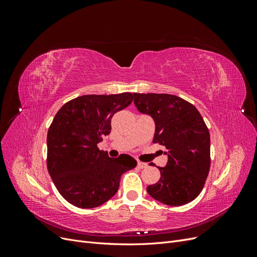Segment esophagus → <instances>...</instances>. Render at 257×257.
<instances>
[{
	"label": "esophagus",
	"instance_id": "obj_1",
	"mask_svg": "<svg viewBox=\"0 0 257 257\" xmlns=\"http://www.w3.org/2000/svg\"><path fill=\"white\" fill-rule=\"evenodd\" d=\"M137 166L139 167V168H147L148 167V164L147 163H144V162H137Z\"/></svg>",
	"mask_w": 257,
	"mask_h": 257
}]
</instances>
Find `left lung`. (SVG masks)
<instances>
[{
	"instance_id": "8db88e82",
	"label": "left lung",
	"mask_w": 257,
	"mask_h": 257,
	"mask_svg": "<svg viewBox=\"0 0 257 257\" xmlns=\"http://www.w3.org/2000/svg\"><path fill=\"white\" fill-rule=\"evenodd\" d=\"M134 104L155 123L153 143L166 148L168 161L149 195L168 206H182L203 190L210 169V134L196 107L172 94L134 93ZM151 166L152 163L150 164Z\"/></svg>"
}]
</instances>
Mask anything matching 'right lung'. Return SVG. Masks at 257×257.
<instances>
[{
	"mask_svg": "<svg viewBox=\"0 0 257 257\" xmlns=\"http://www.w3.org/2000/svg\"><path fill=\"white\" fill-rule=\"evenodd\" d=\"M133 102L130 92L82 95L65 103L47 134V168L59 193L78 208H95L119 189L122 174L136 167L127 154L112 159L97 144L110 134L112 115Z\"/></svg>",
	"mask_w": 257,
	"mask_h": 257,
	"instance_id": "right-lung-1",
	"label": "right lung"
}]
</instances>
